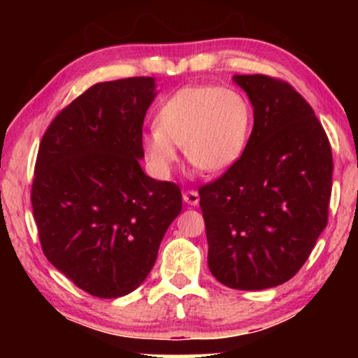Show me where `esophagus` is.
I'll return each instance as SVG.
<instances>
[{"mask_svg":"<svg viewBox=\"0 0 358 358\" xmlns=\"http://www.w3.org/2000/svg\"><path fill=\"white\" fill-rule=\"evenodd\" d=\"M182 199H184V202H185V203H189V205H197V203H199V200H200V197H199V192H197V190H194V189H187V190H184Z\"/></svg>","mask_w":358,"mask_h":358,"instance_id":"34e87169","label":"esophagus"}]
</instances>
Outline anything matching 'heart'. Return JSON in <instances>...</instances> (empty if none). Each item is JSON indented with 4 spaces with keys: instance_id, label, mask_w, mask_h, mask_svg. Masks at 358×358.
<instances>
[{
    "instance_id": "b5f03b06",
    "label": "heart",
    "mask_w": 358,
    "mask_h": 358,
    "mask_svg": "<svg viewBox=\"0 0 358 358\" xmlns=\"http://www.w3.org/2000/svg\"><path fill=\"white\" fill-rule=\"evenodd\" d=\"M156 127L141 140L145 158L156 174L168 176L178 163V148L203 173H218L246 148L252 125L251 106L238 91L215 85L187 86L158 109Z\"/></svg>"
}]
</instances>
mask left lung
Instances as JSON below:
<instances>
[{
    "label": "left lung",
    "instance_id": "left-lung-1",
    "mask_svg": "<svg viewBox=\"0 0 358 358\" xmlns=\"http://www.w3.org/2000/svg\"><path fill=\"white\" fill-rule=\"evenodd\" d=\"M254 127L243 155L199 189L208 268L236 290L290 280L327 224L332 150L315 110L290 83L239 75Z\"/></svg>",
    "mask_w": 358,
    "mask_h": 358
}]
</instances>
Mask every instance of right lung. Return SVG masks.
<instances>
[{
  "mask_svg": "<svg viewBox=\"0 0 358 358\" xmlns=\"http://www.w3.org/2000/svg\"><path fill=\"white\" fill-rule=\"evenodd\" d=\"M153 97L150 76L97 83L58 112L38 145L31 202L42 251L92 296L138 288L182 210L179 185L138 163Z\"/></svg>",
  "mask_w": 358,
  "mask_h": 358,
  "instance_id": "right-lung-1",
  "label": "right lung"
}]
</instances>
